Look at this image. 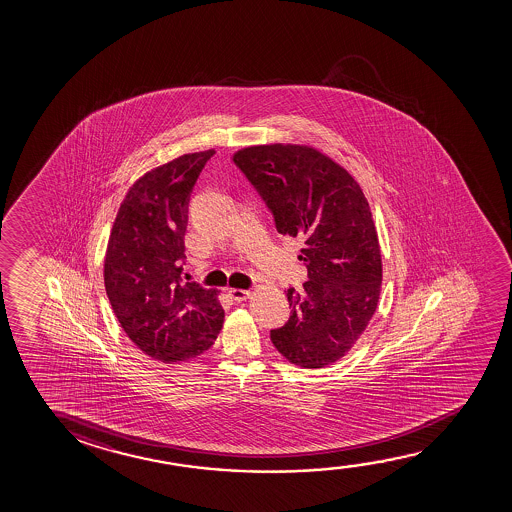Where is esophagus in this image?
<instances>
[{
  "instance_id": "1",
  "label": "esophagus",
  "mask_w": 512,
  "mask_h": 512,
  "mask_svg": "<svg viewBox=\"0 0 512 512\" xmlns=\"http://www.w3.org/2000/svg\"><path fill=\"white\" fill-rule=\"evenodd\" d=\"M229 295H231L234 301H245L250 297V290H243V288H231L229 290Z\"/></svg>"
}]
</instances>
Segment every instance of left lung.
<instances>
[{"mask_svg": "<svg viewBox=\"0 0 512 512\" xmlns=\"http://www.w3.org/2000/svg\"><path fill=\"white\" fill-rule=\"evenodd\" d=\"M234 164L259 192L276 231L302 241V290L288 288L290 318L271 330L292 364L320 369L343 358L378 308L381 252L369 203L353 176L318 150L259 145Z\"/></svg>", "mask_w": 512, "mask_h": 512, "instance_id": "obj_1", "label": "left lung"}]
</instances>
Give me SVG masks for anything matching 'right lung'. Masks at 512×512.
I'll list each match as a JSON object with an SVG mask.
<instances>
[{"label": "right lung", "instance_id": "1", "mask_svg": "<svg viewBox=\"0 0 512 512\" xmlns=\"http://www.w3.org/2000/svg\"><path fill=\"white\" fill-rule=\"evenodd\" d=\"M213 154H185L141 176L108 239L105 288L113 313L127 337L164 364L210 350L224 323L217 290L182 280L190 194Z\"/></svg>", "mask_w": 512, "mask_h": 512}]
</instances>
